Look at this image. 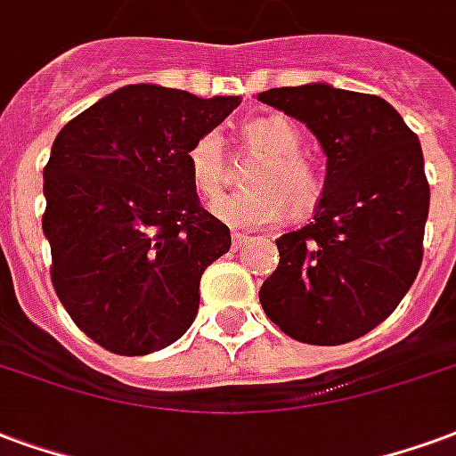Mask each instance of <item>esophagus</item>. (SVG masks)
<instances>
[{
  "instance_id": "34e87169",
  "label": "esophagus",
  "mask_w": 456,
  "mask_h": 456,
  "mask_svg": "<svg viewBox=\"0 0 456 456\" xmlns=\"http://www.w3.org/2000/svg\"><path fill=\"white\" fill-rule=\"evenodd\" d=\"M250 240L252 238L248 232H232V245H235V248H245Z\"/></svg>"
}]
</instances>
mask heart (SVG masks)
<instances>
[{"mask_svg":"<svg viewBox=\"0 0 456 456\" xmlns=\"http://www.w3.org/2000/svg\"><path fill=\"white\" fill-rule=\"evenodd\" d=\"M242 142L262 155L248 177L250 191L216 196L228 179V158L224 138L216 131L199 135L189 148V172L196 189L216 196L211 214L232 228H267L284 214L305 216L314 211L323 194V177L308 155L298 151L301 133L284 116H260L242 123Z\"/></svg>","mask_w":456,"mask_h":456,"instance_id":"1","label":"heart"}]
</instances>
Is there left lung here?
<instances>
[{
	"instance_id": "left-lung-1",
	"label": "left lung",
	"mask_w": 456,
	"mask_h": 456,
	"mask_svg": "<svg viewBox=\"0 0 456 456\" xmlns=\"http://www.w3.org/2000/svg\"><path fill=\"white\" fill-rule=\"evenodd\" d=\"M257 99L305 123L328 158L314 221L277 238L262 308L298 342L357 340L394 314L423 262L430 187L420 141L381 96L311 82Z\"/></svg>"
}]
</instances>
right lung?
Listing matches in <instances>:
<instances>
[{
  "mask_svg": "<svg viewBox=\"0 0 456 456\" xmlns=\"http://www.w3.org/2000/svg\"><path fill=\"white\" fill-rule=\"evenodd\" d=\"M240 96L128 85L58 133L43 169L55 294L116 354H151L194 323L204 269L231 231L199 204L189 148Z\"/></svg>",
  "mask_w": 456,
  "mask_h": 456,
  "instance_id": "right-lung-1",
  "label": "right lung"
}]
</instances>
